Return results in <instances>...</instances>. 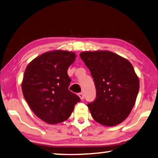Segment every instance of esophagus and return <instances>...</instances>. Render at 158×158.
Returning <instances> with one entry per match:
<instances>
[{
    "label": "esophagus",
    "mask_w": 158,
    "mask_h": 158,
    "mask_svg": "<svg viewBox=\"0 0 158 158\" xmlns=\"http://www.w3.org/2000/svg\"><path fill=\"white\" fill-rule=\"evenodd\" d=\"M79 96L81 100H84V98H85V94H84L83 92H80V93H79Z\"/></svg>",
    "instance_id": "esophagus-1"
}]
</instances>
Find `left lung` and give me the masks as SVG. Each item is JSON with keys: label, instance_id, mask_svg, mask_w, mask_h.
<instances>
[{"label": "left lung", "instance_id": "left-lung-1", "mask_svg": "<svg viewBox=\"0 0 158 158\" xmlns=\"http://www.w3.org/2000/svg\"><path fill=\"white\" fill-rule=\"evenodd\" d=\"M80 57L90 71L96 98L87 104L100 124L115 126L127 118L139 89V78L129 60L110 51L82 52Z\"/></svg>", "mask_w": 158, "mask_h": 158}]
</instances>
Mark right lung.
<instances>
[{
  "mask_svg": "<svg viewBox=\"0 0 158 158\" xmlns=\"http://www.w3.org/2000/svg\"><path fill=\"white\" fill-rule=\"evenodd\" d=\"M76 55L55 50L40 55L27 66L22 84L25 100L34 113L43 121L56 124L66 121L80 101L69 89L67 73Z\"/></svg>",
  "mask_w": 158,
  "mask_h": 158,
  "instance_id": "right-lung-1",
  "label": "right lung"
}]
</instances>
